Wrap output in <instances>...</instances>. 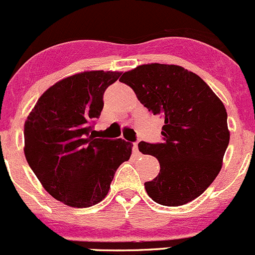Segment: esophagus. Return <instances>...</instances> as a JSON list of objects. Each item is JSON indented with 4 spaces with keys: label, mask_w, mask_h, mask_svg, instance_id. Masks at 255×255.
Masks as SVG:
<instances>
[{
    "label": "esophagus",
    "mask_w": 255,
    "mask_h": 255,
    "mask_svg": "<svg viewBox=\"0 0 255 255\" xmlns=\"http://www.w3.org/2000/svg\"><path fill=\"white\" fill-rule=\"evenodd\" d=\"M132 152H133V154H135V156H138V154H140V152H138V145H137V142L133 143V146H132Z\"/></svg>",
    "instance_id": "obj_1"
}]
</instances>
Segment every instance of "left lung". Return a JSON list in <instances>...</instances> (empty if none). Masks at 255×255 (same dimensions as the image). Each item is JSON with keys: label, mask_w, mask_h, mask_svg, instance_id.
Masks as SVG:
<instances>
[{"label": "left lung", "mask_w": 255, "mask_h": 255, "mask_svg": "<svg viewBox=\"0 0 255 255\" xmlns=\"http://www.w3.org/2000/svg\"><path fill=\"white\" fill-rule=\"evenodd\" d=\"M120 82L164 119L162 142L138 143L141 153L154 156L161 166L145 183L149 198L166 206L198 198L221 170L230 142L224 103L198 75L175 65H142L123 73Z\"/></svg>", "instance_id": "obj_1"}]
</instances>
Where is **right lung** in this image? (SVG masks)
Segmentation results:
<instances>
[{"mask_svg":"<svg viewBox=\"0 0 255 255\" xmlns=\"http://www.w3.org/2000/svg\"><path fill=\"white\" fill-rule=\"evenodd\" d=\"M120 72L89 71L64 78L36 102L24 125V154L52 198L72 207L103 200L132 143L96 138L106 89Z\"/></svg>","mask_w":255,"mask_h":255,"instance_id":"obj_1","label":"right lung"}]
</instances>
